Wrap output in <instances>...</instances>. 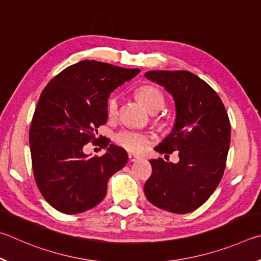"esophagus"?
Returning <instances> with one entry per match:
<instances>
[{"instance_id": "34e87169", "label": "esophagus", "mask_w": 261, "mask_h": 261, "mask_svg": "<svg viewBox=\"0 0 261 261\" xmlns=\"http://www.w3.org/2000/svg\"><path fill=\"white\" fill-rule=\"evenodd\" d=\"M139 159V157H136V156H134V154H128V162L129 163H134V162H136Z\"/></svg>"}]
</instances>
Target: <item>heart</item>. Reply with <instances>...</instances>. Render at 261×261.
I'll return each mask as SVG.
<instances>
[{"label": "heart", "instance_id": "b5f03b06", "mask_svg": "<svg viewBox=\"0 0 261 261\" xmlns=\"http://www.w3.org/2000/svg\"><path fill=\"white\" fill-rule=\"evenodd\" d=\"M136 96H138L140 102L152 113L158 112L164 107V103H165V98H164L162 91L152 85H143L139 87L136 89ZM118 107V96H109L105 108H107V113L110 118L117 116ZM156 121H162L161 118L156 117ZM114 142L123 150H126V151L139 154L147 150L150 145V139L148 135L141 133V132L122 129L117 132L116 135H114Z\"/></svg>", "mask_w": 261, "mask_h": 261}]
</instances>
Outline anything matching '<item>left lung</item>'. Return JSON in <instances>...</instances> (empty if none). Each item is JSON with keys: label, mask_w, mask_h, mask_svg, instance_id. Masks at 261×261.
I'll list each match as a JSON object with an SVG mask.
<instances>
[{"label": "left lung", "mask_w": 261, "mask_h": 261, "mask_svg": "<svg viewBox=\"0 0 261 261\" xmlns=\"http://www.w3.org/2000/svg\"><path fill=\"white\" fill-rule=\"evenodd\" d=\"M145 77L165 87L175 102L172 133L156 148L179 153L173 164L150 161L152 174L144 193L154 206L186 214L206 202L220 184L230 143V121L221 98L211 86L188 71H149Z\"/></svg>", "instance_id": "1"}]
</instances>
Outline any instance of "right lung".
Listing matches in <instances>:
<instances>
[{
	"instance_id": "add662e5",
	"label": "right lung",
	"mask_w": 261,
	"mask_h": 261,
	"mask_svg": "<svg viewBox=\"0 0 261 261\" xmlns=\"http://www.w3.org/2000/svg\"><path fill=\"white\" fill-rule=\"evenodd\" d=\"M139 73V68L81 61L44 87L30 127L32 168L40 193L57 211L76 214L93 208L107 195L110 177L126 165V150L97 138V129L108 121L109 95ZM97 140L108 151L85 155V144Z\"/></svg>"
}]
</instances>
